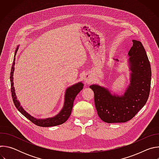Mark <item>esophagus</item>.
<instances>
[{
  "label": "esophagus",
  "mask_w": 159,
  "mask_h": 159,
  "mask_svg": "<svg viewBox=\"0 0 159 159\" xmlns=\"http://www.w3.org/2000/svg\"><path fill=\"white\" fill-rule=\"evenodd\" d=\"M84 81H85V82H86V83L88 84V83H89L90 81H91V79H90V77L85 75V76L84 77Z\"/></svg>",
  "instance_id": "1"
}]
</instances>
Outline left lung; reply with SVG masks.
Listing matches in <instances>:
<instances>
[{
  "label": "left lung",
  "mask_w": 159,
  "mask_h": 159,
  "mask_svg": "<svg viewBox=\"0 0 159 159\" xmlns=\"http://www.w3.org/2000/svg\"><path fill=\"white\" fill-rule=\"evenodd\" d=\"M128 55L131 83L123 96L111 95L98 85L90 86L99 118L107 123H125L131 120L146 104L150 90L151 67L142 43L133 40Z\"/></svg>",
  "instance_id": "obj_1"
}]
</instances>
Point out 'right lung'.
Segmentation results:
<instances>
[{
    "mask_svg": "<svg viewBox=\"0 0 159 159\" xmlns=\"http://www.w3.org/2000/svg\"><path fill=\"white\" fill-rule=\"evenodd\" d=\"M18 50V48L16 49L15 52V55H16L17 51ZM14 64H15V58L14 59L11 71V94L12 100L14 102V104L16 106V107L17 109V110L21 113L22 115H23L26 118H28L29 120H30L32 123L35 124L37 126H41V127H50V126H54L59 125H61L64 123L69 118L71 115V112L72 110L73 105H74V101L76 97V96L79 94V93L83 89L84 84L82 82H79L78 84H76L68 88L66 90L65 93V103L63 109L60 112L58 115L54 116L53 118H50L44 120H38L36 118H34L31 116H30L28 112H26L21 107V106L19 104V101L16 99V94L14 92V84H13V74L14 70Z\"/></svg>",
    "mask_w": 159,
    "mask_h": 159,
    "instance_id": "right-lung-1",
    "label": "right lung"
}]
</instances>
